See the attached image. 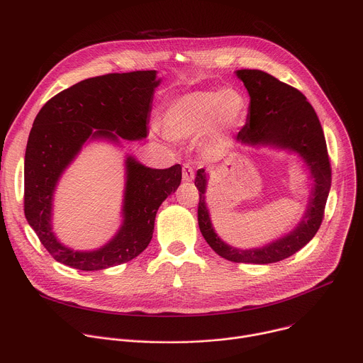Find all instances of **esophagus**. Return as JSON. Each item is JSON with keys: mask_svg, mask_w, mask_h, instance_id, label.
I'll return each instance as SVG.
<instances>
[{"mask_svg": "<svg viewBox=\"0 0 363 363\" xmlns=\"http://www.w3.org/2000/svg\"><path fill=\"white\" fill-rule=\"evenodd\" d=\"M182 178L184 181L189 182L194 179V168L189 164H184L182 165Z\"/></svg>", "mask_w": 363, "mask_h": 363, "instance_id": "esophagus-1", "label": "esophagus"}]
</instances>
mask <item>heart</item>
I'll return each instance as SVG.
<instances>
[{"mask_svg":"<svg viewBox=\"0 0 363 363\" xmlns=\"http://www.w3.org/2000/svg\"><path fill=\"white\" fill-rule=\"evenodd\" d=\"M247 113L245 97L234 89L194 90L174 99L164 109L161 128L167 138L185 140L233 129Z\"/></svg>","mask_w":363,"mask_h":363,"instance_id":"obj_1","label":"heart"}]
</instances>
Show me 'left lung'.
<instances>
[{
    "mask_svg": "<svg viewBox=\"0 0 363 363\" xmlns=\"http://www.w3.org/2000/svg\"><path fill=\"white\" fill-rule=\"evenodd\" d=\"M250 94L247 123L238 132V140L251 146H272L297 153L313 178L307 210L298 225L287 235L262 247L241 250L225 244L214 231L205 203L208 174L198 169L195 186L199 191L198 225L210 247L234 263L270 264L284 260L303 248L318 233L332 184V168L326 139L319 118L297 89L262 70H237Z\"/></svg>",
    "mask_w": 363,
    "mask_h": 363,
    "instance_id": "obj_1",
    "label": "left lung"
}]
</instances>
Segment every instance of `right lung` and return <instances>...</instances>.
Returning <instances> with one entry per match:
<instances>
[{
    "instance_id": "right-lung-1",
    "label": "right lung",
    "mask_w": 363,
    "mask_h": 363,
    "mask_svg": "<svg viewBox=\"0 0 363 363\" xmlns=\"http://www.w3.org/2000/svg\"><path fill=\"white\" fill-rule=\"evenodd\" d=\"M155 70L111 73L82 80L51 97L34 119L24 161V214L56 262L94 272L130 262L150 242L158 208L181 184V165L152 169L126 158L123 223L93 251L63 245L51 228L53 194L65 169L91 139L138 140L147 135Z\"/></svg>"
}]
</instances>
